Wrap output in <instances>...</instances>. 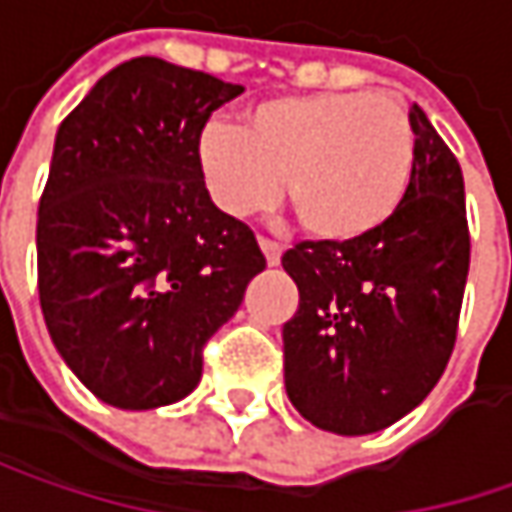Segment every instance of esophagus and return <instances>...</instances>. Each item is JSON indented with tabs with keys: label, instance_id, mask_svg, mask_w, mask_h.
Here are the masks:
<instances>
[{
	"label": "esophagus",
	"instance_id": "34e87169",
	"mask_svg": "<svg viewBox=\"0 0 512 512\" xmlns=\"http://www.w3.org/2000/svg\"><path fill=\"white\" fill-rule=\"evenodd\" d=\"M257 246H260V252H263V257H266V263H269V266H278V263H281V255H284V252H281V246H278V243H272V240L260 237V240H257Z\"/></svg>",
	"mask_w": 512,
	"mask_h": 512
}]
</instances>
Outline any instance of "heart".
<instances>
[{"instance_id":"1","label":"heart","mask_w":512,"mask_h":512,"mask_svg":"<svg viewBox=\"0 0 512 512\" xmlns=\"http://www.w3.org/2000/svg\"><path fill=\"white\" fill-rule=\"evenodd\" d=\"M414 156L406 104L382 92L269 98L240 130L214 121L196 141L199 176L220 211L257 214L284 185L304 234L333 246L374 234L397 211Z\"/></svg>"}]
</instances>
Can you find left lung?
I'll list each match as a JSON object with an SVG mask.
<instances>
[{
  "instance_id": "obj_1",
  "label": "left lung",
  "mask_w": 512,
  "mask_h": 512,
  "mask_svg": "<svg viewBox=\"0 0 512 512\" xmlns=\"http://www.w3.org/2000/svg\"><path fill=\"white\" fill-rule=\"evenodd\" d=\"M411 182L374 234L304 240L281 263L298 286L284 324V382L304 420L371 435L420 406L443 374L469 272L464 176L420 106Z\"/></svg>"
}]
</instances>
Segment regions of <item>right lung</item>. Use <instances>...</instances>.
<instances>
[{"label": "right lung", "mask_w": 512, "mask_h": 512, "mask_svg": "<svg viewBox=\"0 0 512 512\" xmlns=\"http://www.w3.org/2000/svg\"><path fill=\"white\" fill-rule=\"evenodd\" d=\"M243 86L136 57L63 118L37 214L51 342L109 406H170L266 257L205 191L196 141Z\"/></svg>", "instance_id": "obj_1"}]
</instances>
